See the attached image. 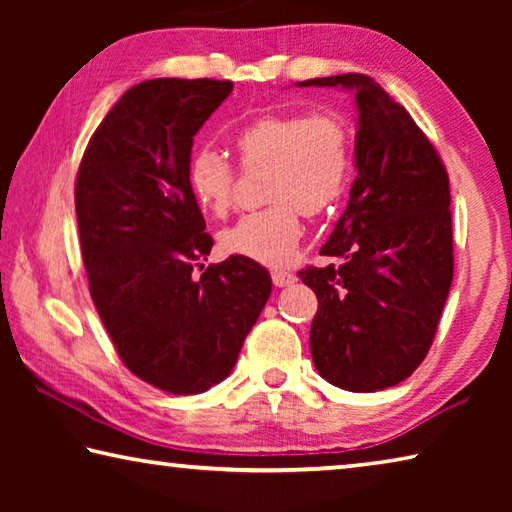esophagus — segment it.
Segmentation results:
<instances>
[{"label": "esophagus", "mask_w": 512, "mask_h": 512, "mask_svg": "<svg viewBox=\"0 0 512 512\" xmlns=\"http://www.w3.org/2000/svg\"><path fill=\"white\" fill-rule=\"evenodd\" d=\"M271 277H273L275 287H289V284L296 282V275L287 273V271H273Z\"/></svg>", "instance_id": "esophagus-1"}]
</instances>
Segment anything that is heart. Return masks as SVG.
Here are the masks:
<instances>
[{
    "label": "heart",
    "instance_id": "heart-1",
    "mask_svg": "<svg viewBox=\"0 0 512 512\" xmlns=\"http://www.w3.org/2000/svg\"><path fill=\"white\" fill-rule=\"evenodd\" d=\"M244 169H264L266 207L244 216L219 235L225 255L264 266H284L302 237L300 212L309 216L343 196L352 169V142L336 115H268L232 137ZM235 167L212 146H201L187 162V187L205 214L230 207Z\"/></svg>",
    "mask_w": 512,
    "mask_h": 512
}]
</instances>
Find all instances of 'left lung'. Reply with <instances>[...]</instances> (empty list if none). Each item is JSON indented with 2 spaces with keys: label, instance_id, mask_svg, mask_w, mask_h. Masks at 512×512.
Returning a JSON list of instances; mask_svg holds the SVG:
<instances>
[{
  "label": "left lung",
  "instance_id": "obj_1",
  "mask_svg": "<svg viewBox=\"0 0 512 512\" xmlns=\"http://www.w3.org/2000/svg\"><path fill=\"white\" fill-rule=\"evenodd\" d=\"M298 85H341L357 101V178L320 248L341 264L307 266L298 277L318 298L309 345L320 377L375 393L420 366L443 316L454 277L449 176L409 110L375 79L341 74Z\"/></svg>",
  "mask_w": 512,
  "mask_h": 512
}]
</instances>
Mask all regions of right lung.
<instances>
[{
  "label": "right lung",
  "mask_w": 512,
  "mask_h": 512,
  "mask_svg": "<svg viewBox=\"0 0 512 512\" xmlns=\"http://www.w3.org/2000/svg\"><path fill=\"white\" fill-rule=\"evenodd\" d=\"M232 81L133 85L83 153L74 203L90 296L124 366L160 391L196 395L235 368L271 296V275L214 246L187 187L194 135Z\"/></svg>",
  "instance_id": "1"
}]
</instances>
